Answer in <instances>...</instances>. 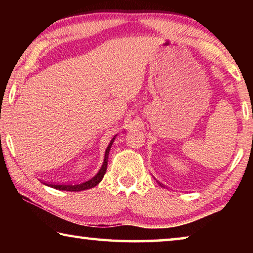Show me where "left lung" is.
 Segmentation results:
<instances>
[{
    "instance_id": "1",
    "label": "left lung",
    "mask_w": 253,
    "mask_h": 253,
    "mask_svg": "<svg viewBox=\"0 0 253 253\" xmlns=\"http://www.w3.org/2000/svg\"><path fill=\"white\" fill-rule=\"evenodd\" d=\"M160 184H161V183H160Z\"/></svg>"
}]
</instances>
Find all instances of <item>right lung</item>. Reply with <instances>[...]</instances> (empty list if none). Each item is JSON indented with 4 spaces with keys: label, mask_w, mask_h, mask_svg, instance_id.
Masks as SVG:
<instances>
[{
    "label": "right lung",
    "mask_w": 253,
    "mask_h": 253,
    "mask_svg": "<svg viewBox=\"0 0 253 253\" xmlns=\"http://www.w3.org/2000/svg\"><path fill=\"white\" fill-rule=\"evenodd\" d=\"M116 136L117 135H115L113 137V139L110 140L108 147L106 148L104 163H102V166L100 168V169L98 170V173L95 175V176H92L91 178H89L88 181H84V182H81V183H77V184H55V183L48 182V183H44L45 185H48L50 187H53V188H55V190L70 191V192H79V191H84V190H88V188L95 187L97 184H99L101 182V179H102V177H104V175L106 173L107 165H108L109 151H110V147H111V145H113L115 138H116Z\"/></svg>",
    "instance_id": "obj_1"
}]
</instances>
